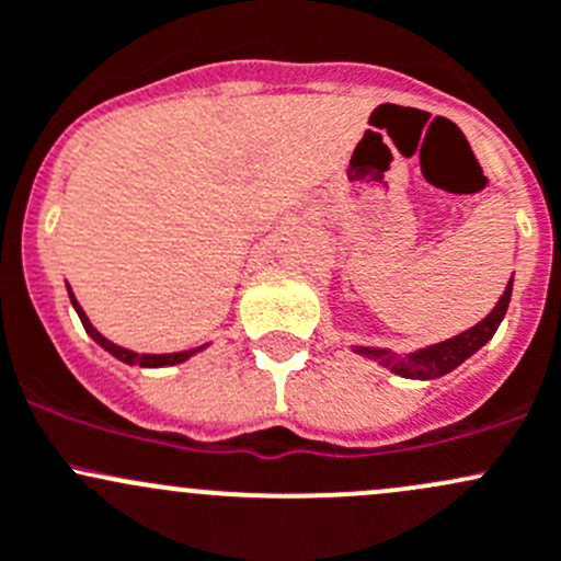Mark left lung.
Wrapping results in <instances>:
<instances>
[{
    "instance_id": "8db88e82",
    "label": "left lung",
    "mask_w": 561,
    "mask_h": 561,
    "mask_svg": "<svg viewBox=\"0 0 561 561\" xmlns=\"http://www.w3.org/2000/svg\"><path fill=\"white\" fill-rule=\"evenodd\" d=\"M511 294H513V278L507 280L505 291H502L500 302L494 305L492 313L486 316L483 321H478L476 327L465 329L456 337L443 340V343L426 345V348L410 351V354H394L389 348H373V345H351V351L365 359L378 362L380 367L391 369L400 378H410V380H435L443 378L446 373H451L461 365L465 359H470L476 351H481L489 340L494 337L496 327H500L502 319L507 313V305H511Z\"/></svg>"
}]
</instances>
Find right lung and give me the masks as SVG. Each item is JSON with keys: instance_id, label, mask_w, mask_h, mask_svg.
Segmentation results:
<instances>
[{"instance_id": "add662e5", "label": "right lung", "mask_w": 561, "mask_h": 561, "mask_svg": "<svg viewBox=\"0 0 561 561\" xmlns=\"http://www.w3.org/2000/svg\"><path fill=\"white\" fill-rule=\"evenodd\" d=\"M67 294H69V302H72V308H75V313H78L80 323H83V329H85V332H89V337L94 340L96 345H102V348H105L110 356H115V359H118V362H124V365H131V367H135V365L137 367H172V365H183V362H188V359H192V356H196V354H199V351H205L207 345H210V343H205V345H199V348L175 351V354H137V351L124 348V345H115L113 340H107L105 334H102L100 329H96L94 323L89 321L85 310L80 308L78 299H75V294H72V288H69V283H67Z\"/></svg>"}]
</instances>
